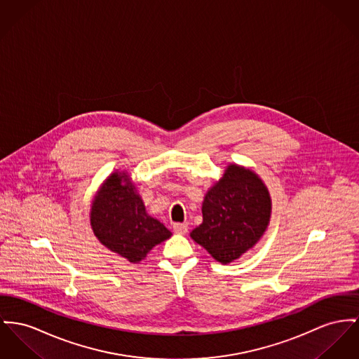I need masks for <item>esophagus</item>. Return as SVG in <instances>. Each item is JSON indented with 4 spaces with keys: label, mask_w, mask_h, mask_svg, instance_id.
<instances>
[{
    "label": "esophagus",
    "mask_w": 359,
    "mask_h": 359,
    "mask_svg": "<svg viewBox=\"0 0 359 359\" xmlns=\"http://www.w3.org/2000/svg\"><path fill=\"white\" fill-rule=\"evenodd\" d=\"M172 230H174V233L184 236L188 233V224L187 223H174Z\"/></svg>",
    "instance_id": "obj_1"
}]
</instances>
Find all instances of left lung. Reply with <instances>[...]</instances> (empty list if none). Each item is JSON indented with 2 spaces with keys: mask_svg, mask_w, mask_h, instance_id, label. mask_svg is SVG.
<instances>
[{
  "mask_svg": "<svg viewBox=\"0 0 359 359\" xmlns=\"http://www.w3.org/2000/svg\"><path fill=\"white\" fill-rule=\"evenodd\" d=\"M203 223L191 233L216 262L229 264L263 237L272 200L263 180L250 168L230 163L204 196Z\"/></svg>",
  "mask_w": 359,
  "mask_h": 359,
  "instance_id": "1",
  "label": "left lung"
}]
</instances>
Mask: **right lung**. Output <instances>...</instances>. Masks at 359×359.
I'll list each match as a JSON object with an SVG mask.
<instances>
[{
	"instance_id": "right-lung-1",
	"label": "right lung",
	"mask_w": 359,
	"mask_h": 359,
	"mask_svg": "<svg viewBox=\"0 0 359 359\" xmlns=\"http://www.w3.org/2000/svg\"><path fill=\"white\" fill-rule=\"evenodd\" d=\"M90 223L103 246L132 264L144 260L154 246L171 237L163 223L147 214L130 175L118 170L96 191Z\"/></svg>"
}]
</instances>
